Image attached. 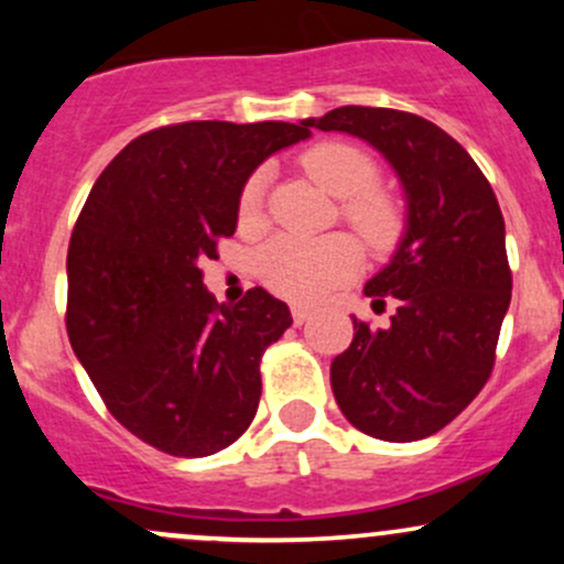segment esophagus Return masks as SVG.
Here are the masks:
<instances>
[{"label":"esophagus","instance_id":"1","mask_svg":"<svg viewBox=\"0 0 564 564\" xmlns=\"http://www.w3.org/2000/svg\"><path fill=\"white\" fill-rule=\"evenodd\" d=\"M292 318H294V324H297V327H303V324L311 318V311L303 308V305H294V308H292Z\"/></svg>","mask_w":564,"mask_h":564}]
</instances>
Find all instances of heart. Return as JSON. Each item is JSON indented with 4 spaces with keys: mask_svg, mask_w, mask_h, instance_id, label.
I'll return each instance as SVG.
<instances>
[{
    "mask_svg": "<svg viewBox=\"0 0 564 564\" xmlns=\"http://www.w3.org/2000/svg\"><path fill=\"white\" fill-rule=\"evenodd\" d=\"M303 166L318 185L344 198V218L371 248H390L403 231V209L384 187L373 185L377 166L362 150L324 141L303 155ZM264 209V176L256 172L240 191L237 215L242 226H259ZM360 267V246L349 235L322 240L275 237L256 253V272L267 289L297 303H316Z\"/></svg>",
    "mask_w": 564,
    "mask_h": 564,
    "instance_id": "heart-1",
    "label": "heart"
}]
</instances>
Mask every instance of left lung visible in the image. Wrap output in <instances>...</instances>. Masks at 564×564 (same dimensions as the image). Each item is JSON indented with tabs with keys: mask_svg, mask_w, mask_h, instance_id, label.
Returning <instances> with one entry per match:
<instances>
[{
	"mask_svg": "<svg viewBox=\"0 0 564 564\" xmlns=\"http://www.w3.org/2000/svg\"><path fill=\"white\" fill-rule=\"evenodd\" d=\"M382 152L406 196V229L366 294L398 308L388 327L355 318L329 366L335 401L373 440L414 442L445 429L482 390L508 314L505 218L491 185L453 135L417 113L340 106L303 119Z\"/></svg>",
	"mask_w": 564,
	"mask_h": 564,
	"instance_id": "obj_1",
	"label": "left lung"
}]
</instances>
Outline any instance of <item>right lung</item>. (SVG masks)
Instances as JSON below:
<instances>
[{"instance_id":"add662e5","label":"right lung","mask_w":564,"mask_h":564,"mask_svg":"<svg viewBox=\"0 0 564 564\" xmlns=\"http://www.w3.org/2000/svg\"><path fill=\"white\" fill-rule=\"evenodd\" d=\"M308 124L182 122L104 169L67 248V338L108 412L147 445L202 458L259 409L261 355L292 324L261 286L218 305L202 261L237 229L248 176Z\"/></svg>"}]
</instances>
